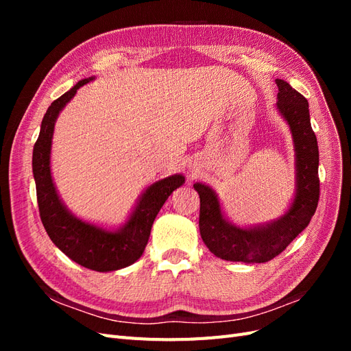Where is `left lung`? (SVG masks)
<instances>
[{
	"instance_id": "obj_1",
	"label": "left lung",
	"mask_w": 351,
	"mask_h": 351,
	"mask_svg": "<svg viewBox=\"0 0 351 351\" xmlns=\"http://www.w3.org/2000/svg\"><path fill=\"white\" fill-rule=\"evenodd\" d=\"M278 114L293 137L295 189L284 214L254 226H237L226 215L217 192L205 183L193 187L200 197L199 230L217 258L231 262L263 263L274 259L309 226L319 200V151L311 125L307 99L289 83L277 79Z\"/></svg>"
}]
</instances>
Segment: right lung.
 <instances>
[{
  "label": "right lung",
  "mask_w": 351,
  "mask_h": 351,
  "mask_svg": "<svg viewBox=\"0 0 351 351\" xmlns=\"http://www.w3.org/2000/svg\"><path fill=\"white\" fill-rule=\"evenodd\" d=\"M95 76L77 82L49 105L34 146L32 169L36 184L40 221L49 239L71 261L82 267L110 272L130 267L142 256L151 228L168 196L184 184L183 174H173L147 186L121 226L108 228L76 217L60 197L51 173V149L60 112L84 84Z\"/></svg>",
  "instance_id": "add662e5"
}]
</instances>
